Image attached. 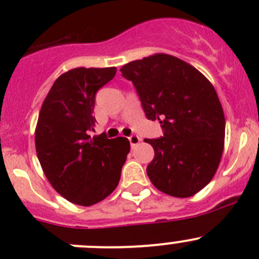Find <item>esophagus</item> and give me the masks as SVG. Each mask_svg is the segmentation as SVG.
<instances>
[{"label":"esophagus","mask_w":259,"mask_h":259,"mask_svg":"<svg viewBox=\"0 0 259 259\" xmlns=\"http://www.w3.org/2000/svg\"><path fill=\"white\" fill-rule=\"evenodd\" d=\"M127 139H129V142H130V145H132V148H134L135 145H138L140 143V138L138 137V135H130L129 138H127Z\"/></svg>","instance_id":"esophagus-1"}]
</instances>
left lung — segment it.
I'll return each instance as SVG.
<instances>
[{"label":"left lung","mask_w":259,"mask_h":259,"mask_svg":"<svg viewBox=\"0 0 259 259\" xmlns=\"http://www.w3.org/2000/svg\"><path fill=\"white\" fill-rule=\"evenodd\" d=\"M120 71L134 85L146 117L163 129V137L145 139L154 149L149 179L171 197H192L213 178L223 153L226 120L213 85L166 54L132 61Z\"/></svg>","instance_id":"1"}]
</instances>
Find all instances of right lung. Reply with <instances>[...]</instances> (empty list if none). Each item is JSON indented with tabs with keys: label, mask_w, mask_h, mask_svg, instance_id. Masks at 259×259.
<instances>
[{
	"label": "right lung",
	"mask_w": 259,
	"mask_h": 259,
	"mask_svg": "<svg viewBox=\"0 0 259 259\" xmlns=\"http://www.w3.org/2000/svg\"><path fill=\"white\" fill-rule=\"evenodd\" d=\"M116 67H77L57 77L38 115L35 144L54 189L77 205L96 204L117 187L130 151L126 138H91L99 89L113 80Z\"/></svg>",
	"instance_id": "right-lung-1"
}]
</instances>
